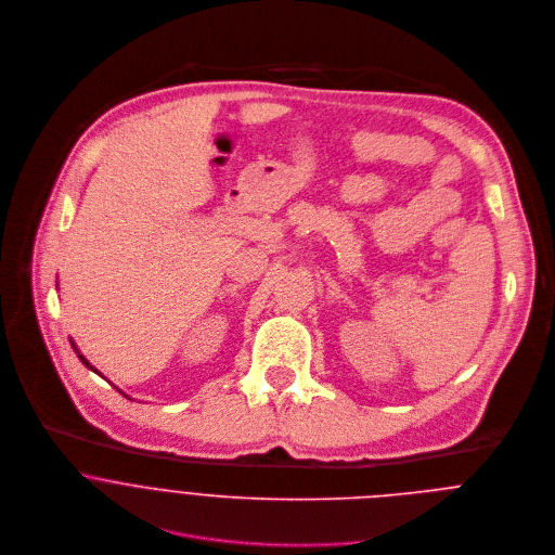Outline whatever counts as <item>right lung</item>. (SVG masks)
<instances>
[{"mask_svg": "<svg viewBox=\"0 0 555 555\" xmlns=\"http://www.w3.org/2000/svg\"><path fill=\"white\" fill-rule=\"evenodd\" d=\"M70 347H73V349H75V353H77V358H79V360H81V362H83V364H86V366H88V369L92 370V372H96V374H101V372H99V370L94 369V366H90V362H88V360H86V358H83V356H81V353H79V349H77V347H75V343H73V340H70ZM125 396H127V393H125Z\"/></svg>", "mask_w": 555, "mask_h": 555, "instance_id": "right-lung-1", "label": "right lung"}]
</instances>
